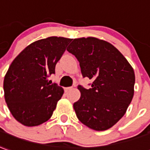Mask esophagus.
Masks as SVG:
<instances>
[{
    "label": "esophagus",
    "instance_id": "obj_1",
    "mask_svg": "<svg viewBox=\"0 0 150 150\" xmlns=\"http://www.w3.org/2000/svg\"><path fill=\"white\" fill-rule=\"evenodd\" d=\"M71 89H72V87H65L64 91H65V92H68V91H70Z\"/></svg>",
    "mask_w": 150,
    "mask_h": 150
}]
</instances>
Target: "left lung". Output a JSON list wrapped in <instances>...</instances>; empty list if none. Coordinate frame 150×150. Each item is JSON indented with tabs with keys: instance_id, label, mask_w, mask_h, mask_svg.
I'll use <instances>...</instances> for the list:
<instances>
[{
	"instance_id": "left-lung-1",
	"label": "left lung",
	"mask_w": 150,
	"mask_h": 150,
	"mask_svg": "<svg viewBox=\"0 0 150 150\" xmlns=\"http://www.w3.org/2000/svg\"><path fill=\"white\" fill-rule=\"evenodd\" d=\"M79 62L91 88L79 85L80 99L73 104L79 121L96 131L112 127L123 117L134 96L135 73L112 45L95 38L74 39L67 48Z\"/></svg>"
}]
</instances>
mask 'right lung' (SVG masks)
I'll return each mask as SVG.
<instances>
[{"instance_id":"obj_1","label":"right lung","mask_w":150,"mask_h":150,"mask_svg":"<svg viewBox=\"0 0 150 150\" xmlns=\"http://www.w3.org/2000/svg\"><path fill=\"white\" fill-rule=\"evenodd\" d=\"M72 39L50 37L28 45L14 59L4 78L5 100L21 124L34 127L50 118L64 89L50 84L55 65Z\"/></svg>"}]
</instances>
